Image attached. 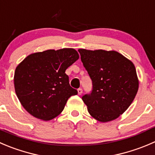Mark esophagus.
<instances>
[{
  "label": "esophagus",
  "mask_w": 155,
  "mask_h": 155,
  "mask_svg": "<svg viewBox=\"0 0 155 155\" xmlns=\"http://www.w3.org/2000/svg\"><path fill=\"white\" fill-rule=\"evenodd\" d=\"M77 91H78V94H79V95H80V94H82V89L81 88H78Z\"/></svg>",
  "instance_id": "esophagus-1"
}]
</instances>
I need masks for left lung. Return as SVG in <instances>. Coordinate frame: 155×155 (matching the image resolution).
I'll list each match as a JSON object with an SVG mask.
<instances>
[{"mask_svg":"<svg viewBox=\"0 0 155 155\" xmlns=\"http://www.w3.org/2000/svg\"><path fill=\"white\" fill-rule=\"evenodd\" d=\"M78 51L92 81L91 92L82 97L88 113L102 123L117 119L130 106L139 89L134 64L115 51Z\"/></svg>","mask_w":155,"mask_h":155,"instance_id":"8db88e82","label":"left lung"}]
</instances>
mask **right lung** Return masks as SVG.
I'll return each mask as SVG.
<instances>
[{
	"label": "right lung",
	"mask_w": 155,
	"mask_h": 155,
	"mask_svg": "<svg viewBox=\"0 0 155 155\" xmlns=\"http://www.w3.org/2000/svg\"><path fill=\"white\" fill-rule=\"evenodd\" d=\"M79 58L73 48L47 50L28 55L16 67L15 91L26 111L46 121L62 112L69 97L78 93L65 71Z\"/></svg>",
	"instance_id": "1"
}]
</instances>
